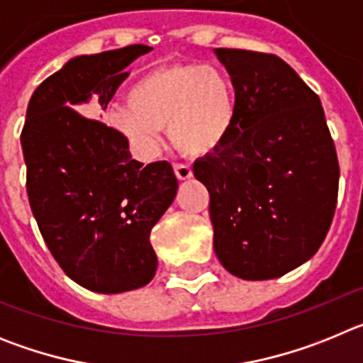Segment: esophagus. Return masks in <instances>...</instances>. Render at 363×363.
Instances as JSON below:
<instances>
[{
  "label": "esophagus",
  "mask_w": 363,
  "mask_h": 363,
  "mask_svg": "<svg viewBox=\"0 0 363 363\" xmlns=\"http://www.w3.org/2000/svg\"><path fill=\"white\" fill-rule=\"evenodd\" d=\"M174 174L178 179H189L192 176V169L187 163H174Z\"/></svg>",
  "instance_id": "esophagus-1"
}]
</instances>
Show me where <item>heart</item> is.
Here are the masks:
<instances>
[{
  "label": "heart",
  "mask_w": 363,
  "mask_h": 363,
  "mask_svg": "<svg viewBox=\"0 0 363 363\" xmlns=\"http://www.w3.org/2000/svg\"><path fill=\"white\" fill-rule=\"evenodd\" d=\"M114 104L105 120L142 158H152L169 134L179 150L205 156L223 145L236 123V92L230 78L213 65L178 63L143 74Z\"/></svg>",
  "instance_id": "obj_1"
}]
</instances>
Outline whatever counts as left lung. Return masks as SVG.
<instances>
[{
    "label": "left lung",
    "mask_w": 363,
    "mask_h": 363,
    "mask_svg": "<svg viewBox=\"0 0 363 363\" xmlns=\"http://www.w3.org/2000/svg\"><path fill=\"white\" fill-rule=\"evenodd\" d=\"M236 92L223 145L196 160L214 252L242 280L284 277L318 251L331 227L340 167L320 98L274 54L214 49Z\"/></svg>",
    "instance_id": "obj_1"
}]
</instances>
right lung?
I'll list each match as a JSON object with an SVG mask.
<instances>
[{
  "label": "right lung",
  "mask_w": 363,
  "mask_h": 363,
  "mask_svg": "<svg viewBox=\"0 0 363 363\" xmlns=\"http://www.w3.org/2000/svg\"><path fill=\"white\" fill-rule=\"evenodd\" d=\"M147 45L76 56L38 86L21 147L28 203L50 255L89 291L116 294L152 280L150 230L172 203L169 162L133 160L129 143L99 116ZM87 114L83 117L75 111Z\"/></svg>",
  "instance_id": "add662e5"
}]
</instances>
